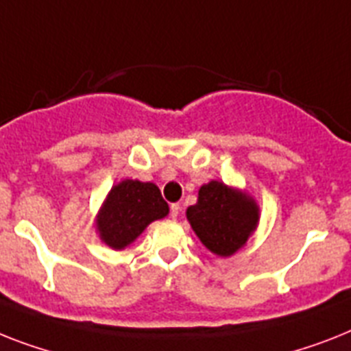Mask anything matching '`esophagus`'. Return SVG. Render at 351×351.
Returning <instances> with one entry per match:
<instances>
[{
    "mask_svg": "<svg viewBox=\"0 0 351 351\" xmlns=\"http://www.w3.org/2000/svg\"><path fill=\"white\" fill-rule=\"evenodd\" d=\"M179 211H181V206H179L178 202H173V204H170V215H172V219H178Z\"/></svg>",
    "mask_w": 351,
    "mask_h": 351,
    "instance_id": "1",
    "label": "esophagus"
}]
</instances>
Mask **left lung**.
<instances>
[{
  "instance_id": "obj_1",
  "label": "left lung",
  "mask_w": 351,
  "mask_h": 351,
  "mask_svg": "<svg viewBox=\"0 0 351 351\" xmlns=\"http://www.w3.org/2000/svg\"><path fill=\"white\" fill-rule=\"evenodd\" d=\"M195 234L211 253L231 256L247 242L258 222V208L249 197L211 181L199 190V201L186 210Z\"/></svg>"
}]
</instances>
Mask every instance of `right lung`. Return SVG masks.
<instances>
[{
    "label": "right lung",
    "instance_id": "1",
    "mask_svg": "<svg viewBox=\"0 0 351 351\" xmlns=\"http://www.w3.org/2000/svg\"><path fill=\"white\" fill-rule=\"evenodd\" d=\"M169 204L152 182L125 179L112 188L98 217V231L109 247L123 249L152 221L163 219Z\"/></svg>",
    "mask_w": 351,
    "mask_h": 351
}]
</instances>
